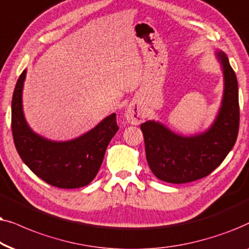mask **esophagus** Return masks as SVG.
<instances>
[{
    "mask_svg": "<svg viewBox=\"0 0 249 249\" xmlns=\"http://www.w3.org/2000/svg\"><path fill=\"white\" fill-rule=\"evenodd\" d=\"M125 118L132 125H138L143 121L144 110L137 102H131L125 110Z\"/></svg>",
    "mask_w": 249,
    "mask_h": 249,
    "instance_id": "esophagus-1",
    "label": "esophagus"
}]
</instances>
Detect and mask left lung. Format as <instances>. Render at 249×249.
<instances>
[{
  "instance_id": "obj_1",
  "label": "left lung",
  "mask_w": 249,
  "mask_h": 249,
  "mask_svg": "<svg viewBox=\"0 0 249 249\" xmlns=\"http://www.w3.org/2000/svg\"><path fill=\"white\" fill-rule=\"evenodd\" d=\"M216 57L223 69L224 91L220 110L208 130L183 137L159 122L141 124L145 157L159 180L178 184L207 177L220 166L236 143L239 131L237 76L224 52L217 51Z\"/></svg>"
}]
</instances>
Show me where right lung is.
I'll list each match as a JSON object with an SVG mask.
<instances>
[{
    "mask_svg": "<svg viewBox=\"0 0 249 249\" xmlns=\"http://www.w3.org/2000/svg\"><path fill=\"white\" fill-rule=\"evenodd\" d=\"M26 69L17 81L11 105V128L15 145L22 161L46 183L62 189L88 185L98 174L106 149L118 131L116 114L94 128L69 141H51L36 134L22 110V88Z\"/></svg>",
    "mask_w": 249,
    "mask_h": 249,
    "instance_id": "right-lung-1",
    "label": "right lung"
}]
</instances>
